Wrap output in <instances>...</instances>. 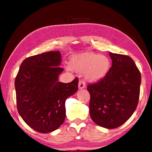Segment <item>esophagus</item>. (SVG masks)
Segmentation results:
<instances>
[{
	"mask_svg": "<svg viewBox=\"0 0 152 152\" xmlns=\"http://www.w3.org/2000/svg\"><path fill=\"white\" fill-rule=\"evenodd\" d=\"M86 87V83L85 81H83V80H80V81H79V83H78V88L79 89H83L84 88Z\"/></svg>",
	"mask_w": 152,
	"mask_h": 152,
	"instance_id": "obj_1",
	"label": "esophagus"
}]
</instances>
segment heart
Wrapping results in <instances>:
<instances>
[{
    "label": "heart",
    "mask_w": 152,
    "mask_h": 152,
    "mask_svg": "<svg viewBox=\"0 0 152 152\" xmlns=\"http://www.w3.org/2000/svg\"><path fill=\"white\" fill-rule=\"evenodd\" d=\"M69 64L72 70L85 71L86 79L92 82L104 79L111 68V61L107 56L93 53H84L72 56Z\"/></svg>",
    "instance_id": "obj_1"
}]
</instances>
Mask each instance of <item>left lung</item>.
<instances>
[{"instance_id":"left-lung-1","label":"left lung","mask_w":152,"mask_h":152,"mask_svg":"<svg viewBox=\"0 0 152 152\" xmlns=\"http://www.w3.org/2000/svg\"><path fill=\"white\" fill-rule=\"evenodd\" d=\"M110 70L104 79L89 84L90 115L99 126L114 129L126 122L137 107L141 75L134 61L125 55L109 53Z\"/></svg>"}]
</instances>
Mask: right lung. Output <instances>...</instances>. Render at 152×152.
<instances>
[{
  "mask_svg": "<svg viewBox=\"0 0 152 152\" xmlns=\"http://www.w3.org/2000/svg\"><path fill=\"white\" fill-rule=\"evenodd\" d=\"M60 51L31 56L22 62L15 80L18 112L28 126L40 133L56 130L64 122L65 102L78 90V79L58 81L64 71Z\"/></svg>",
  "mask_w": 152,
  "mask_h": 152,
  "instance_id": "right-lung-1",
  "label": "right lung"
}]
</instances>
